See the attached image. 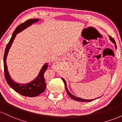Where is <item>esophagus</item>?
Listing matches in <instances>:
<instances>
[{"label":"esophagus","mask_w":122,"mask_h":122,"mask_svg":"<svg viewBox=\"0 0 122 122\" xmlns=\"http://www.w3.org/2000/svg\"><path fill=\"white\" fill-rule=\"evenodd\" d=\"M57 62L56 63H54V64H53V68H55L56 67V66H57Z\"/></svg>","instance_id":"obj_1"}]
</instances>
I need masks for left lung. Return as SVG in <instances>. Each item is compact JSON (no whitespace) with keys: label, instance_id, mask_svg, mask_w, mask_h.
<instances>
[{"label":"left lung","instance_id":"8db88e82","mask_svg":"<svg viewBox=\"0 0 122 122\" xmlns=\"http://www.w3.org/2000/svg\"><path fill=\"white\" fill-rule=\"evenodd\" d=\"M109 37H110V40L113 43H114V44H115V40H114V38H113L112 37H111V36H109ZM115 48H117V46L115 45ZM63 81L64 82V84H65V89H66V92L67 93H68V95H69V96L72 98V99H74L75 100H76V101H79V102H91L92 100H95V99H93V100H85V99H81V98L80 97H76V96H75L74 95H73L71 94V93H70L69 91H68V88H67V86H66V82L65 80H64L63 78H62Z\"/></svg>","mask_w":122,"mask_h":122}]
</instances>
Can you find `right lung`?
<instances>
[{"label":"right lung","instance_id":"add662e5","mask_svg":"<svg viewBox=\"0 0 122 122\" xmlns=\"http://www.w3.org/2000/svg\"><path fill=\"white\" fill-rule=\"evenodd\" d=\"M38 19H28L25 22L19 25L14 31L10 40L7 45L5 54H4V72H5V79L6 80L7 82L14 90L18 92V93L22 96H27V97H36L45 91L46 84L45 80L44 73L46 71L47 67H48V63H46L44 64L38 77H37V78L34 80L32 81L31 82L27 84H19L16 83L11 79L10 76L8 72L7 66L6 57L7 56L8 50L13 42L14 40L16 37V35L18 33L20 32L21 31L29 27L33 23L38 22Z\"/></svg>","mask_w":122,"mask_h":122}]
</instances>
